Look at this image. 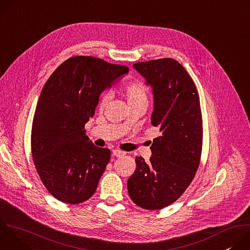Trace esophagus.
Listing matches in <instances>:
<instances>
[{
	"label": "esophagus",
	"instance_id": "obj_1",
	"mask_svg": "<svg viewBox=\"0 0 250 250\" xmlns=\"http://www.w3.org/2000/svg\"><path fill=\"white\" fill-rule=\"evenodd\" d=\"M113 155L116 157H122V156L125 155V152L119 150V149H115V150H113Z\"/></svg>",
	"mask_w": 250,
	"mask_h": 250
}]
</instances>
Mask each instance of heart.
<instances>
[{"mask_svg":"<svg viewBox=\"0 0 250 250\" xmlns=\"http://www.w3.org/2000/svg\"><path fill=\"white\" fill-rule=\"evenodd\" d=\"M124 97L126 99V102L129 106L135 105H146L148 104V90L146 86L140 81L134 80L127 82L122 90ZM109 94H103L99 101V109L103 110L109 102Z\"/></svg>","mask_w":250,"mask_h":250,"instance_id":"obj_1","label":"heart"}]
</instances>
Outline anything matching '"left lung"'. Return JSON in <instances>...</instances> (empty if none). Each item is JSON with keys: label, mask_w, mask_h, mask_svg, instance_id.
<instances>
[{"label": "left lung", "mask_w": 250, "mask_h": 250, "mask_svg": "<svg viewBox=\"0 0 250 250\" xmlns=\"http://www.w3.org/2000/svg\"><path fill=\"white\" fill-rule=\"evenodd\" d=\"M152 87L151 124L161 134L153 139L149 162L135 157L127 180L130 199L146 209H160L185 192L200 165L203 121L196 86L185 68L172 58L133 64Z\"/></svg>", "instance_id": "obj_1"}]
</instances>
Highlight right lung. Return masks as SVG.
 <instances>
[{"instance_id": "obj_1", "label": "right lung", "mask_w": 250, "mask_h": 250, "mask_svg": "<svg viewBox=\"0 0 250 250\" xmlns=\"http://www.w3.org/2000/svg\"><path fill=\"white\" fill-rule=\"evenodd\" d=\"M127 72L124 65L74 56L43 86L32 122L31 154L43 185L57 200L80 204L96 192L111 151L94 146L85 125L102 92Z\"/></svg>"}]
</instances>
